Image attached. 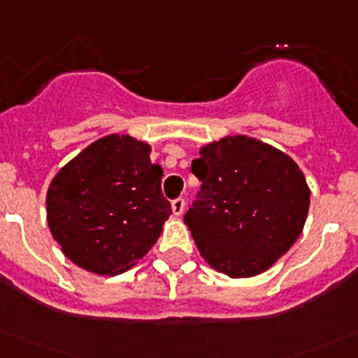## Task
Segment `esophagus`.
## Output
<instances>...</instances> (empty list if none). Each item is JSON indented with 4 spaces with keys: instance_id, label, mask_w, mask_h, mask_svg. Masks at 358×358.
<instances>
[{
    "instance_id": "esophagus-1",
    "label": "esophagus",
    "mask_w": 358,
    "mask_h": 358,
    "mask_svg": "<svg viewBox=\"0 0 358 358\" xmlns=\"http://www.w3.org/2000/svg\"><path fill=\"white\" fill-rule=\"evenodd\" d=\"M185 209H186V202H185V199H176L172 202V213L176 214V216H181L182 213H185Z\"/></svg>"
}]
</instances>
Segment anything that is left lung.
Listing matches in <instances>:
<instances>
[{"instance_id":"8db88e82","label":"left lung","mask_w":358,"mask_h":358,"mask_svg":"<svg viewBox=\"0 0 358 358\" xmlns=\"http://www.w3.org/2000/svg\"><path fill=\"white\" fill-rule=\"evenodd\" d=\"M192 172L202 181L185 216L200 257L228 278L271 268L302 234L309 189L287 152L248 135L202 145Z\"/></svg>"}]
</instances>
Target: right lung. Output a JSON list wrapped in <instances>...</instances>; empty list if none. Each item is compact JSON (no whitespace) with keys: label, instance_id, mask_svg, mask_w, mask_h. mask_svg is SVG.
Segmentation results:
<instances>
[{"label":"right lung","instance_id":"1","mask_svg":"<svg viewBox=\"0 0 358 358\" xmlns=\"http://www.w3.org/2000/svg\"><path fill=\"white\" fill-rule=\"evenodd\" d=\"M151 145L112 134L57 170L47 189V223L64 257L98 275L134 267L172 214Z\"/></svg>","mask_w":358,"mask_h":358}]
</instances>
